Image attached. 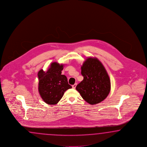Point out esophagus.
Listing matches in <instances>:
<instances>
[{"mask_svg": "<svg viewBox=\"0 0 147 147\" xmlns=\"http://www.w3.org/2000/svg\"><path fill=\"white\" fill-rule=\"evenodd\" d=\"M76 86H77V83H76V84H75L74 85H73L72 86V88H74V89H75L76 87Z\"/></svg>", "mask_w": 147, "mask_h": 147, "instance_id": "34e87169", "label": "esophagus"}]
</instances>
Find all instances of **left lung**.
<instances>
[{
  "instance_id": "8db88e82",
  "label": "left lung",
  "mask_w": 147,
  "mask_h": 147,
  "mask_svg": "<svg viewBox=\"0 0 147 147\" xmlns=\"http://www.w3.org/2000/svg\"><path fill=\"white\" fill-rule=\"evenodd\" d=\"M84 79L76 87L85 101L91 105L99 103L110 93V80L101 62L95 57H88L81 67Z\"/></svg>"
}]
</instances>
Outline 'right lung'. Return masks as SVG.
<instances>
[{"label": "right lung", "mask_w": 147, "mask_h": 147, "mask_svg": "<svg viewBox=\"0 0 147 147\" xmlns=\"http://www.w3.org/2000/svg\"><path fill=\"white\" fill-rule=\"evenodd\" d=\"M63 64L52 63L46 71L42 69L38 72V91L43 101L50 105H55L62 98L64 92L71 88L67 77L61 75Z\"/></svg>", "instance_id": "1"}]
</instances>
